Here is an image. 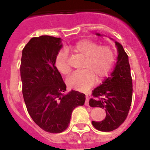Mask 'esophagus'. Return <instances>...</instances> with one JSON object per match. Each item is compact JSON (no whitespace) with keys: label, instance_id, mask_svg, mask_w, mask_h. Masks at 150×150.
I'll use <instances>...</instances> for the list:
<instances>
[{"label":"esophagus","instance_id":"1","mask_svg":"<svg viewBox=\"0 0 150 150\" xmlns=\"http://www.w3.org/2000/svg\"><path fill=\"white\" fill-rule=\"evenodd\" d=\"M85 98H86V102H85V105H89V99H90V96H89L88 94L85 95Z\"/></svg>","mask_w":150,"mask_h":150}]
</instances>
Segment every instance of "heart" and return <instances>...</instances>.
<instances>
[{
	"mask_svg": "<svg viewBox=\"0 0 150 150\" xmlns=\"http://www.w3.org/2000/svg\"><path fill=\"white\" fill-rule=\"evenodd\" d=\"M65 50L57 52L55 66L60 73L67 75L71 71V67L69 65L67 51H71L84 59L81 67L83 70L72 74L67 80V85L78 91H85L93 86L95 78L97 82L101 81L108 75L115 59L112 47L99 45L95 41L88 39L78 41Z\"/></svg>",
	"mask_w": 150,
	"mask_h": 150,
	"instance_id": "heart-1",
	"label": "heart"
}]
</instances>
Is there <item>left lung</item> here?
Instances as JSON below:
<instances>
[{"label":"left lung","instance_id":"8db88e82","mask_svg":"<svg viewBox=\"0 0 150 150\" xmlns=\"http://www.w3.org/2000/svg\"><path fill=\"white\" fill-rule=\"evenodd\" d=\"M115 45L118 50L116 67L111 75L93 90V98L89 102L90 107L105 110V120L92 122L94 127L102 132L115 130L124 122L132 100V79L128 55L121 44L115 42Z\"/></svg>","mask_w":150,"mask_h":150}]
</instances>
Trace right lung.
Wrapping results in <instances>:
<instances>
[{"mask_svg":"<svg viewBox=\"0 0 150 150\" xmlns=\"http://www.w3.org/2000/svg\"><path fill=\"white\" fill-rule=\"evenodd\" d=\"M61 47L60 38H33L23 49L20 67L28 112L38 126L50 133L65 131L73 110L85 101V94L78 91L64 93L66 85L55 66Z\"/></svg>","mask_w":150,"mask_h":150,"instance_id":"1","label":"right lung"}]
</instances>
